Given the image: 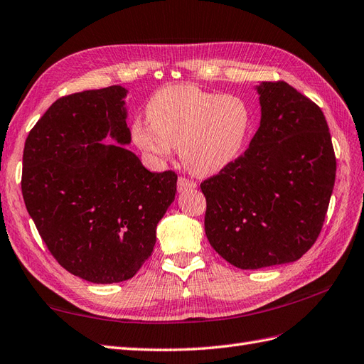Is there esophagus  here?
Returning a JSON list of instances; mask_svg holds the SVG:
<instances>
[{
    "mask_svg": "<svg viewBox=\"0 0 364 364\" xmlns=\"http://www.w3.org/2000/svg\"><path fill=\"white\" fill-rule=\"evenodd\" d=\"M195 188H196V183L193 180L186 178V176H180V178H178V192L193 191Z\"/></svg>",
    "mask_w": 364,
    "mask_h": 364,
    "instance_id": "obj_1",
    "label": "esophagus"
}]
</instances>
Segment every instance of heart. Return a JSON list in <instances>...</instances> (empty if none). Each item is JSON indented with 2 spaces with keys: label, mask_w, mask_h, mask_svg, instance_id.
I'll return each instance as SVG.
<instances>
[{
  "label": "heart",
  "mask_w": 364,
  "mask_h": 364,
  "mask_svg": "<svg viewBox=\"0 0 364 364\" xmlns=\"http://www.w3.org/2000/svg\"><path fill=\"white\" fill-rule=\"evenodd\" d=\"M149 122L136 120L132 141L159 163L178 146L183 164L196 175H213L242 154L250 137L253 114L247 100L193 85L166 87L149 99Z\"/></svg>",
  "instance_id": "obj_1"
}]
</instances>
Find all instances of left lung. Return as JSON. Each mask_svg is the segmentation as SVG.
<instances>
[{
  "mask_svg": "<svg viewBox=\"0 0 364 364\" xmlns=\"http://www.w3.org/2000/svg\"><path fill=\"white\" fill-rule=\"evenodd\" d=\"M261 127L230 166L201 183L205 236L241 269L294 262L317 241L336 183L323 112L284 80L256 87Z\"/></svg>",
  "mask_w": 364,
  "mask_h": 364,
  "instance_id": "1",
  "label": "left lung"
}]
</instances>
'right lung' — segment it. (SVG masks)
<instances>
[{
	"mask_svg": "<svg viewBox=\"0 0 364 364\" xmlns=\"http://www.w3.org/2000/svg\"><path fill=\"white\" fill-rule=\"evenodd\" d=\"M124 97L120 85L60 97L24 144L27 212L56 261L92 284L136 276L176 192L173 171L149 172L122 146L131 141Z\"/></svg>",
	"mask_w": 364,
	"mask_h": 364,
	"instance_id": "right-lung-1",
	"label": "right lung"
}]
</instances>
